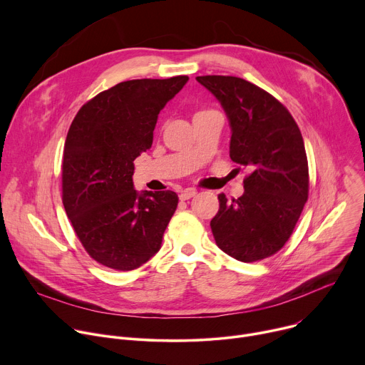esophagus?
<instances>
[{
    "label": "esophagus",
    "mask_w": 365,
    "mask_h": 365,
    "mask_svg": "<svg viewBox=\"0 0 365 365\" xmlns=\"http://www.w3.org/2000/svg\"><path fill=\"white\" fill-rule=\"evenodd\" d=\"M196 193H197V192H196L195 189H185V190H182V192L179 193V199H180V200H187V199L196 196Z\"/></svg>",
    "instance_id": "obj_1"
}]
</instances>
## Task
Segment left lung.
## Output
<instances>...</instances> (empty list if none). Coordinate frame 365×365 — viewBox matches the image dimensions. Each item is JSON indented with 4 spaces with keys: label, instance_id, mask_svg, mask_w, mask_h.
Wrapping results in <instances>:
<instances>
[{
    "label": "left lung",
    "instance_id": "1",
    "mask_svg": "<svg viewBox=\"0 0 365 365\" xmlns=\"http://www.w3.org/2000/svg\"><path fill=\"white\" fill-rule=\"evenodd\" d=\"M196 81L228 117L231 160L251 170L242 196L230 202L218 195L214 238L238 262H258L286 244L307 200L309 169L300 130L283 103L245 79L207 75Z\"/></svg>",
    "mask_w": 365,
    "mask_h": 365
}]
</instances>
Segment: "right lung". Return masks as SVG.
I'll return each mask as SVG.
<instances>
[{"label":"right lung","mask_w":365,"mask_h":365,"mask_svg":"<svg viewBox=\"0 0 365 365\" xmlns=\"http://www.w3.org/2000/svg\"><path fill=\"white\" fill-rule=\"evenodd\" d=\"M187 76L121 82L88 101L63 148L62 199L86 252L99 264L134 270L158 252L179 197L137 192L134 160L153 143L160 111Z\"/></svg>","instance_id":"add662e5"}]
</instances>
